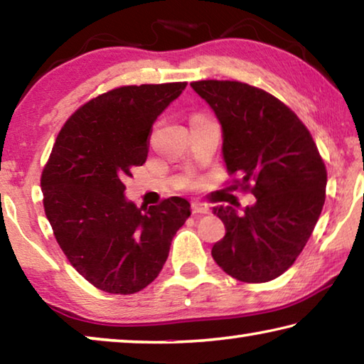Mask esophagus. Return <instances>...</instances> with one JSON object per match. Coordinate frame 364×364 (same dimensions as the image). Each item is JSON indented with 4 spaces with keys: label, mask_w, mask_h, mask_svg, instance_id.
Instances as JSON below:
<instances>
[{
    "label": "esophagus",
    "mask_w": 364,
    "mask_h": 364,
    "mask_svg": "<svg viewBox=\"0 0 364 364\" xmlns=\"http://www.w3.org/2000/svg\"><path fill=\"white\" fill-rule=\"evenodd\" d=\"M191 208H193V213L194 215H205L210 212V208H208V205L202 204V202H193V205H191Z\"/></svg>",
    "instance_id": "34e87169"
}]
</instances>
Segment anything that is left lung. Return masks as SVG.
<instances>
[{
    "mask_svg": "<svg viewBox=\"0 0 364 364\" xmlns=\"http://www.w3.org/2000/svg\"><path fill=\"white\" fill-rule=\"evenodd\" d=\"M191 86L220 122L228 170L242 175L237 186L254 184L257 199L242 215L231 205L213 207L226 226L212 249L213 260L244 282L278 278L304 250L324 205L328 175L315 141L267 91L228 80Z\"/></svg>",
    "mask_w": 364,
    "mask_h": 364,
    "instance_id": "obj_1",
    "label": "left lung"
}]
</instances>
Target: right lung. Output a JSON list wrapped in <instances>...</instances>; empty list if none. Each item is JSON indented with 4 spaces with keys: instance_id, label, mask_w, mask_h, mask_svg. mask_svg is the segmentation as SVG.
Segmentation results:
<instances>
[{
    "instance_id": "add662e5",
    "label": "right lung",
    "mask_w": 364,
    "mask_h": 364,
    "mask_svg": "<svg viewBox=\"0 0 364 364\" xmlns=\"http://www.w3.org/2000/svg\"><path fill=\"white\" fill-rule=\"evenodd\" d=\"M186 85L122 86L86 102L59 132L43 170V204L58 244L104 292L128 295L149 286L191 215L183 197L143 213L123 184L146 162L154 122Z\"/></svg>"
}]
</instances>
